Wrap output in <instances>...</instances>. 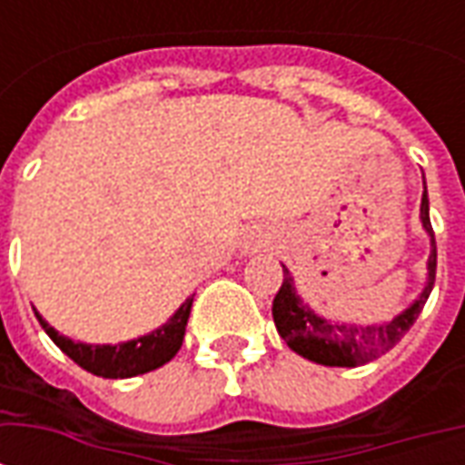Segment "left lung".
<instances>
[{"mask_svg": "<svg viewBox=\"0 0 465 465\" xmlns=\"http://www.w3.org/2000/svg\"><path fill=\"white\" fill-rule=\"evenodd\" d=\"M420 222L430 233V246H433L429 256V283L419 296V302L383 326H346V323H331L316 316L296 296L292 273L283 266V283L279 293L273 296L272 313L279 336L289 343V349L323 366H361L393 349L419 319L420 309L429 302V293L436 282V236H433V226L429 219V193L426 192L420 199Z\"/></svg>", "mask_w": 465, "mask_h": 465, "instance_id": "left-lung-1", "label": "left lung"}]
</instances>
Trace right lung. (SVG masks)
<instances>
[{
  "instance_id": "1",
  "label": "right lung",
  "mask_w": 465,
  "mask_h": 465,
  "mask_svg": "<svg viewBox=\"0 0 465 465\" xmlns=\"http://www.w3.org/2000/svg\"><path fill=\"white\" fill-rule=\"evenodd\" d=\"M192 302L193 299H186L182 303V309L173 313L169 323L162 326L159 331L142 336L136 341L116 343V346L74 343L66 336H59L39 313H35L39 323H42V329L49 333V339L64 351L74 363H79L82 369L94 373V376H102V379H132V376H139V373H149V371L159 369V366L169 363L176 356V351L182 349L183 333H186Z\"/></svg>"
}]
</instances>
